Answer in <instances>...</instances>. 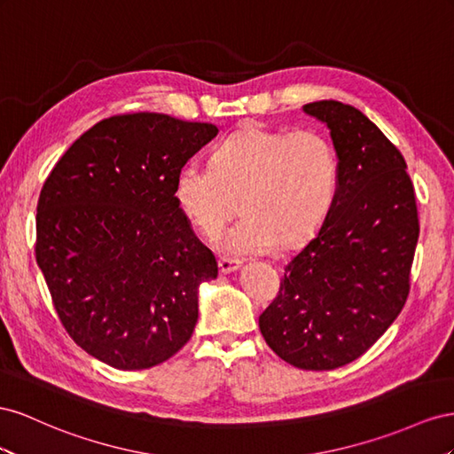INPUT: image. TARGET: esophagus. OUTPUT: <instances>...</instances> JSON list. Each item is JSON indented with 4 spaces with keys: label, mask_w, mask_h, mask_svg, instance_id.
<instances>
[{
    "label": "esophagus",
    "mask_w": 454,
    "mask_h": 454,
    "mask_svg": "<svg viewBox=\"0 0 454 454\" xmlns=\"http://www.w3.org/2000/svg\"><path fill=\"white\" fill-rule=\"evenodd\" d=\"M239 261H230V258H218V271L220 274H231V271L239 270Z\"/></svg>",
    "instance_id": "obj_1"
}]
</instances>
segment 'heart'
Instances as JSON below:
<instances>
[{
    "label": "heart",
    "mask_w": 454,
    "mask_h": 454,
    "mask_svg": "<svg viewBox=\"0 0 454 454\" xmlns=\"http://www.w3.org/2000/svg\"><path fill=\"white\" fill-rule=\"evenodd\" d=\"M339 160L316 131H270L251 125L213 153V165L188 161L175 178V201L203 234H216L236 213L243 216L220 238L230 254H261L312 238L331 211Z\"/></svg>",
    "instance_id": "1"
}]
</instances>
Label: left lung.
<instances>
[{
	"mask_svg": "<svg viewBox=\"0 0 454 454\" xmlns=\"http://www.w3.org/2000/svg\"><path fill=\"white\" fill-rule=\"evenodd\" d=\"M302 110L331 131L339 184L258 327L287 364L331 371L364 356L405 306L420 226L403 155L365 114L339 100Z\"/></svg>",
	"mask_w": 454,
	"mask_h": 454,
	"instance_id": "8db88e82",
	"label": "left lung"
}]
</instances>
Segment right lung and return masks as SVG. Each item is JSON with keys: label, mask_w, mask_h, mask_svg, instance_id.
I'll return each mask as SVG.
<instances>
[{"label": "right lung", "mask_w": 454, "mask_h": 454, "mask_svg": "<svg viewBox=\"0 0 454 454\" xmlns=\"http://www.w3.org/2000/svg\"><path fill=\"white\" fill-rule=\"evenodd\" d=\"M216 133L165 114L114 115L45 180L35 261L64 329L102 364L150 369L190 340L200 285L218 266L178 209L175 178Z\"/></svg>", "instance_id": "1"}]
</instances>
